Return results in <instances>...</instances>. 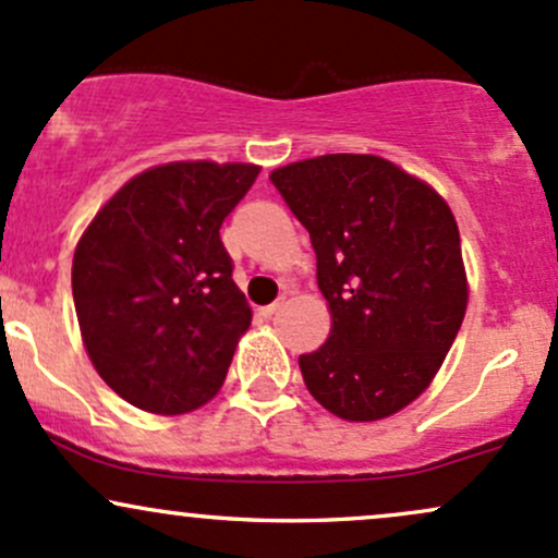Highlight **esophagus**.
Segmentation results:
<instances>
[{
  "instance_id": "esophagus-1",
  "label": "esophagus",
  "mask_w": 558,
  "mask_h": 558,
  "mask_svg": "<svg viewBox=\"0 0 558 558\" xmlns=\"http://www.w3.org/2000/svg\"><path fill=\"white\" fill-rule=\"evenodd\" d=\"M280 307H283V302H272V304H267V307H259V315L262 317H272Z\"/></svg>"
}]
</instances>
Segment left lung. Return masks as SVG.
I'll return each mask as SVG.
<instances>
[{
  "label": "left lung",
  "mask_w": 558,
  "mask_h": 558,
  "mask_svg": "<svg viewBox=\"0 0 558 558\" xmlns=\"http://www.w3.org/2000/svg\"><path fill=\"white\" fill-rule=\"evenodd\" d=\"M310 232L330 336L302 354L304 384L354 424L426 391L461 330L469 280L448 201L371 153H328L269 174Z\"/></svg>",
  "instance_id": "8db88e82"
}]
</instances>
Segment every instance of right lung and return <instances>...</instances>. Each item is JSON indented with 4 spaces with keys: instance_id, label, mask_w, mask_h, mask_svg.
<instances>
[{
    "instance_id": "right-lung-1",
    "label": "right lung",
    "mask_w": 558,
    "mask_h": 558,
    "mask_svg": "<svg viewBox=\"0 0 558 558\" xmlns=\"http://www.w3.org/2000/svg\"><path fill=\"white\" fill-rule=\"evenodd\" d=\"M259 171L158 163L116 190L78 238L71 286L84 349L130 405L190 413L225 384L251 307L219 228Z\"/></svg>"
}]
</instances>
